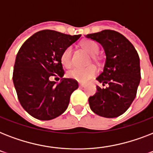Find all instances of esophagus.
<instances>
[{"label": "esophagus", "instance_id": "obj_1", "mask_svg": "<svg viewBox=\"0 0 153 153\" xmlns=\"http://www.w3.org/2000/svg\"><path fill=\"white\" fill-rule=\"evenodd\" d=\"M79 87H80V88H82V87H85V86H86L85 84H84V83H82V82H79Z\"/></svg>", "mask_w": 153, "mask_h": 153}]
</instances>
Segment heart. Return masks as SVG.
I'll return each instance as SVG.
<instances>
[{"mask_svg": "<svg viewBox=\"0 0 153 153\" xmlns=\"http://www.w3.org/2000/svg\"><path fill=\"white\" fill-rule=\"evenodd\" d=\"M82 46L87 52L92 56H95L98 55L99 51V47L95 42L93 40H86L82 42ZM72 48L68 47L62 51L61 55V62L62 65L65 67H70L71 65L72 60ZM98 73V70L94 66H90V67H74L73 69L70 70L67 72V75L70 79H74L77 81L81 82H86L91 80Z\"/></svg>", "mask_w": 153, "mask_h": 153, "instance_id": "b5f03b06", "label": "heart"}]
</instances>
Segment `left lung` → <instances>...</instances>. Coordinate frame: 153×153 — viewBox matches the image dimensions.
<instances>
[{
  "label": "left lung",
  "mask_w": 153,
  "mask_h": 153,
  "mask_svg": "<svg viewBox=\"0 0 153 153\" xmlns=\"http://www.w3.org/2000/svg\"><path fill=\"white\" fill-rule=\"evenodd\" d=\"M86 37L99 43L106 56L103 71L96 79L108 86H97L98 91L89 98L90 107L101 117H117L128 109L137 94L140 81L139 55L123 35L113 30H103Z\"/></svg>",
  "instance_id": "left-lung-1"
}]
</instances>
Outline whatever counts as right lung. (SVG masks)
I'll list each match as a JSON object with an SVG mask.
<instances>
[{
  "label": "right lung",
  "mask_w": 153,
  "mask_h": 153,
  "mask_svg": "<svg viewBox=\"0 0 153 153\" xmlns=\"http://www.w3.org/2000/svg\"><path fill=\"white\" fill-rule=\"evenodd\" d=\"M80 36L43 30L28 38L18 51L13 83L20 105L35 118L48 121L67 109L79 84L74 79L62 78L61 55ZM53 76L61 77L60 82L51 81Z\"/></svg>",
  "instance_id": "obj_1"
}]
</instances>
